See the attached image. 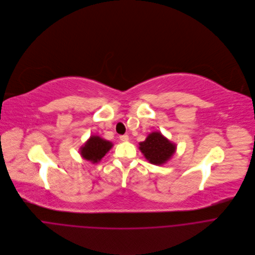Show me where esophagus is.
Segmentation results:
<instances>
[{
    "label": "esophagus",
    "mask_w": 255,
    "mask_h": 255,
    "mask_svg": "<svg viewBox=\"0 0 255 255\" xmlns=\"http://www.w3.org/2000/svg\"><path fill=\"white\" fill-rule=\"evenodd\" d=\"M120 140L123 142H127L129 140V136L128 135H122L120 136Z\"/></svg>",
    "instance_id": "1"
}]
</instances>
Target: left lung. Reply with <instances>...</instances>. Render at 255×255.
<instances>
[{"label": "left lung", "instance_id": "obj_1", "mask_svg": "<svg viewBox=\"0 0 255 255\" xmlns=\"http://www.w3.org/2000/svg\"><path fill=\"white\" fill-rule=\"evenodd\" d=\"M176 147L175 143L157 131L150 133L145 141L139 143V150L154 165H163L170 160L176 151Z\"/></svg>", "mask_w": 255, "mask_h": 255}]
</instances>
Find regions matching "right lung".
Masks as SVG:
<instances>
[{
	"instance_id": "1",
	"label": "right lung",
	"mask_w": 255,
	"mask_h": 255,
	"mask_svg": "<svg viewBox=\"0 0 255 255\" xmlns=\"http://www.w3.org/2000/svg\"><path fill=\"white\" fill-rule=\"evenodd\" d=\"M113 147V143L101 138L97 135H92L80 148V154L85 160L93 164L98 163Z\"/></svg>"
}]
</instances>
